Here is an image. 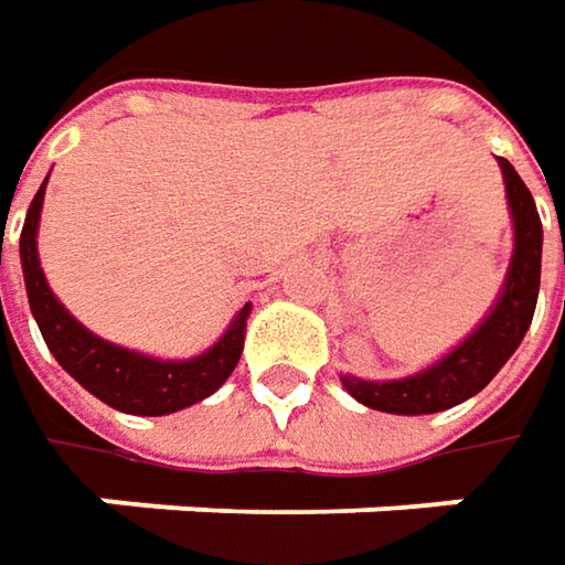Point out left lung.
<instances>
[{
	"label": "left lung",
	"mask_w": 565,
	"mask_h": 565,
	"mask_svg": "<svg viewBox=\"0 0 565 565\" xmlns=\"http://www.w3.org/2000/svg\"><path fill=\"white\" fill-rule=\"evenodd\" d=\"M500 169H503L512 226H515V250H512V264L500 301L493 305L488 320L456 352H449L444 361H437L434 367H427L415 377L374 383V380L345 374L342 386L361 405L377 408V412H393V415H430V412L452 408L459 402L471 399L475 393H481L519 349L522 337L529 333L537 289H541L544 232H541V216H537L532 191L519 179L510 160L500 157Z\"/></svg>",
	"instance_id": "obj_1"
}]
</instances>
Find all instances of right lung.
I'll use <instances>...</instances> for the list:
<instances>
[{
    "label": "right lung",
    "mask_w": 565,
    "mask_h": 565,
    "mask_svg": "<svg viewBox=\"0 0 565 565\" xmlns=\"http://www.w3.org/2000/svg\"><path fill=\"white\" fill-rule=\"evenodd\" d=\"M43 191H46V182L33 194L28 220L21 228V267H24V286H28V301L36 317V327L55 361L87 393H94L97 399L128 415H169L216 393L242 359L250 305L235 315L226 337L191 361L147 359V355L128 352L121 345L94 337L55 301L40 270L36 226H40Z\"/></svg>",
    "instance_id": "1"
}]
</instances>
